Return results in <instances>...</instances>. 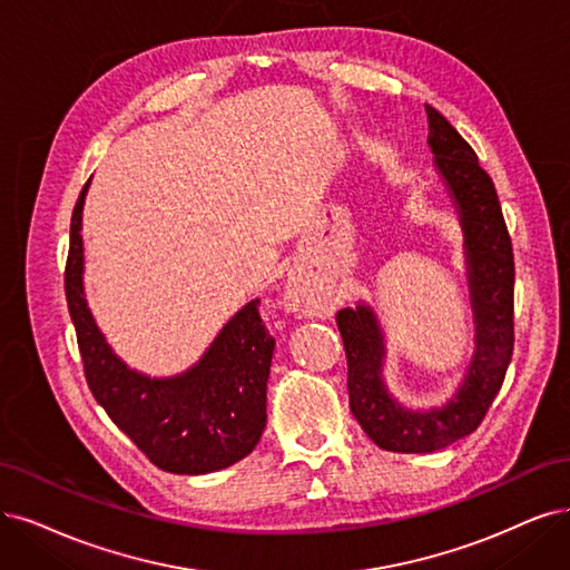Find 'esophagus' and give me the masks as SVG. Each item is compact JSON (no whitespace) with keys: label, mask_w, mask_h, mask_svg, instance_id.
<instances>
[{"label":"esophagus","mask_w":570,"mask_h":570,"mask_svg":"<svg viewBox=\"0 0 570 570\" xmlns=\"http://www.w3.org/2000/svg\"><path fill=\"white\" fill-rule=\"evenodd\" d=\"M286 303H288L293 309H303V312H309V309L317 307V298H314L312 293H309L305 286H301V284H293V286L288 288Z\"/></svg>","instance_id":"34e87169"}]
</instances>
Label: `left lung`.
<instances>
[{
    "label": "left lung",
    "instance_id": "obj_1",
    "mask_svg": "<svg viewBox=\"0 0 570 570\" xmlns=\"http://www.w3.org/2000/svg\"><path fill=\"white\" fill-rule=\"evenodd\" d=\"M425 112L436 168L465 229L476 352L465 383L444 409L406 411L383 385V338L373 312L360 305L335 314L347 356L350 411L377 446L394 453H432L472 434L500 392L514 350V253L495 185L451 121L432 105Z\"/></svg>",
    "mask_w": 570,
    "mask_h": 570
}]
</instances>
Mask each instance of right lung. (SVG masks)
Wrapping results in <instances>:
<instances>
[{"instance_id":"add662e5","label":"right lung","mask_w":570,"mask_h":570,"mask_svg":"<svg viewBox=\"0 0 570 570\" xmlns=\"http://www.w3.org/2000/svg\"><path fill=\"white\" fill-rule=\"evenodd\" d=\"M81 187L70 223L66 298L83 375L96 402L145 458L171 474H206L235 465L265 430L274 338L250 301L220 331L204 360L178 377L150 381L126 368L105 345L81 288Z\"/></svg>"}]
</instances>
